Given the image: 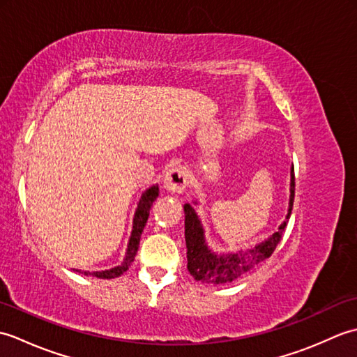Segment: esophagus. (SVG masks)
Instances as JSON below:
<instances>
[{
    "label": "esophagus",
    "instance_id": "1",
    "mask_svg": "<svg viewBox=\"0 0 357 357\" xmlns=\"http://www.w3.org/2000/svg\"><path fill=\"white\" fill-rule=\"evenodd\" d=\"M164 188L173 193H181L184 192L188 185V173L184 167L176 165L172 167V169L167 170L164 176Z\"/></svg>",
    "mask_w": 357,
    "mask_h": 357
}]
</instances>
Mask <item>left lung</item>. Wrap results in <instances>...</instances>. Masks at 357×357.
Masks as SVG:
<instances>
[{
	"label": "left lung",
	"mask_w": 357,
	"mask_h": 357,
	"mask_svg": "<svg viewBox=\"0 0 357 357\" xmlns=\"http://www.w3.org/2000/svg\"><path fill=\"white\" fill-rule=\"evenodd\" d=\"M294 201V169H290V201L285 221L279 229L252 248L239 250L236 253H216L206 241V233L201 219L190 204H184L185 213V245H187V268L190 275L204 284H230L255 268L257 264L268 259L279 244L288 219H290ZM195 201V206H196Z\"/></svg>",
	"instance_id": "8db88e82"
}]
</instances>
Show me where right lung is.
<instances>
[{
	"instance_id": "1",
	"label": "right lung",
	"mask_w": 357,
	"mask_h": 357,
	"mask_svg": "<svg viewBox=\"0 0 357 357\" xmlns=\"http://www.w3.org/2000/svg\"><path fill=\"white\" fill-rule=\"evenodd\" d=\"M158 195H159L158 184L149 187L147 190L141 195L138 207H136V210H135L130 239H128L126 256H124L123 262L116 265V267L109 268V270H102V271H81V270H75V268H73V271H78L84 276H93L98 279H115V278L123 275V273H126L128 270V267L132 265L135 256H136V252H138L142 230H144V227H146V222H147L149 215H150V208H151V206H153V202L156 201Z\"/></svg>"
}]
</instances>
